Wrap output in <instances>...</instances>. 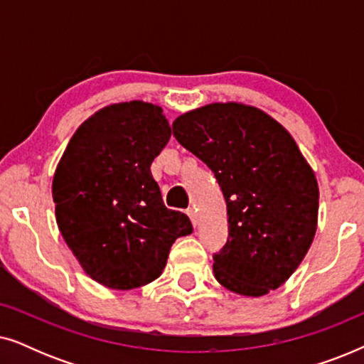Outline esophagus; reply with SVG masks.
Instances as JSON below:
<instances>
[{"instance_id": "1", "label": "esophagus", "mask_w": 364, "mask_h": 364, "mask_svg": "<svg viewBox=\"0 0 364 364\" xmlns=\"http://www.w3.org/2000/svg\"><path fill=\"white\" fill-rule=\"evenodd\" d=\"M187 215L191 217L193 227H197V225H198V217H197V210H196V208H193V207L187 208Z\"/></svg>"}]
</instances>
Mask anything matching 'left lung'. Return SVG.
I'll use <instances>...</instances> for the list:
<instances>
[{
  "instance_id": "left-lung-1",
  "label": "left lung",
  "mask_w": 364,
  "mask_h": 364,
  "mask_svg": "<svg viewBox=\"0 0 364 364\" xmlns=\"http://www.w3.org/2000/svg\"><path fill=\"white\" fill-rule=\"evenodd\" d=\"M173 136L215 173L228 238L213 255L227 290L262 296L296 270L318 223V182L290 132L260 109L213 102L178 116Z\"/></svg>"
}]
</instances>
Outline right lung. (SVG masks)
<instances>
[{
    "instance_id": "1",
    "label": "right lung",
    "mask_w": 364,
    "mask_h": 364,
    "mask_svg": "<svg viewBox=\"0 0 364 364\" xmlns=\"http://www.w3.org/2000/svg\"><path fill=\"white\" fill-rule=\"evenodd\" d=\"M171 134L162 107L111 104L79 126L54 172L59 232L82 270L112 290L161 277L172 243L193 230L164 205L151 173Z\"/></svg>"
}]
</instances>
